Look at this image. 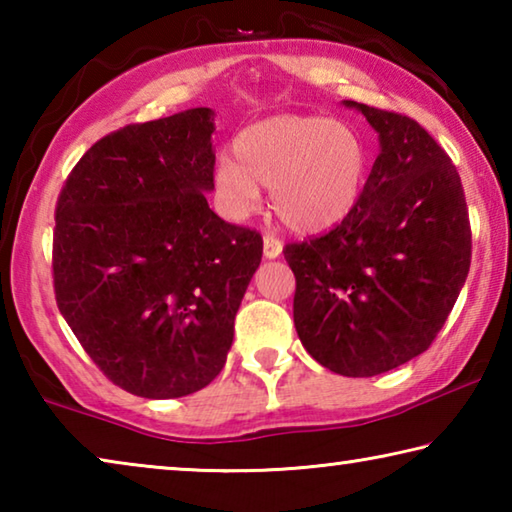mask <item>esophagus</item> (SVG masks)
<instances>
[{
    "mask_svg": "<svg viewBox=\"0 0 512 512\" xmlns=\"http://www.w3.org/2000/svg\"><path fill=\"white\" fill-rule=\"evenodd\" d=\"M282 255V241L273 235H264V257L275 259Z\"/></svg>",
    "mask_w": 512,
    "mask_h": 512,
    "instance_id": "esophagus-1",
    "label": "esophagus"
}]
</instances>
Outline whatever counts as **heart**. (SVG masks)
<instances>
[{
  "label": "heart",
  "instance_id": "obj_1",
  "mask_svg": "<svg viewBox=\"0 0 512 512\" xmlns=\"http://www.w3.org/2000/svg\"><path fill=\"white\" fill-rule=\"evenodd\" d=\"M235 160L214 169V194L225 214L246 219L271 189V205L287 228L323 232L359 201L366 183L368 149L345 121L282 115L244 128L232 144Z\"/></svg>",
  "mask_w": 512,
  "mask_h": 512
}]
</instances>
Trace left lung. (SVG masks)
<instances>
[{"mask_svg":"<svg viewBox=\"0 0 512 512\" xmlns=\"http://www.w3.org/2000/svg\"><path fill=\"white\" fill-rule=\"evenodd\" d=\"M379 133L357 205L320 237L287 244L293 323L320 366L372 377L418 357L461 293L472 230L456 167L418 121L345 101Z\"/></svg>","mask_w":512,"mask_h":512,"instance_id":"obj_1","label":"left lung"}]
</instances>
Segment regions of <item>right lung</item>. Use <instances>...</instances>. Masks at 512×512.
<instances>
[{
  "label": "right lung",
  "mask_w": 512,
  "mask_h": 512,
  "mask_svg": "<svg viewBox=\"0 0 512 512\" xmlns=\"http://www.w3.org/2000/svg\"><path fill=\"white\" fill-rule=\"evenodd\" d=\"M212 133L210 108L119 128L85 151L56 203L60 314L137 397H183L219 375L262 262V235L207 205Z\"/></svg>",
  "instance_id": "1"
}]
</instances>
